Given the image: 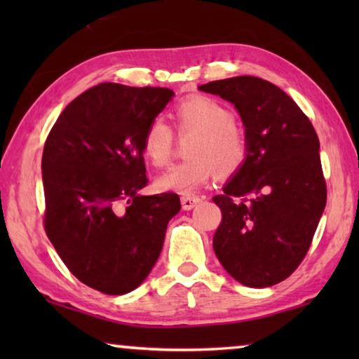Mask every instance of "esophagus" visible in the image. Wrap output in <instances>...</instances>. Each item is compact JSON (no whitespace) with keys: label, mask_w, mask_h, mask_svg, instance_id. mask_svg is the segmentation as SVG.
Listing matches in <instances>:
<instances>
[{"label":"esophagus","mask_w":359,"mask_h":359,"mask_svg":"<svg viewBox=\"0 0 359 359\" xmlns=\"http://www.w3.org/2000/svg\"><path fill=\"white\" fill-rule=\"evenodd\" d=\"M199 201H201V198H198V196H182V199H180L182 209L191 210Z\"/></svg>","instance_id":"esophagus-1"}]
</instances>
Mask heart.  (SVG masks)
I'll return each instance as SVG.
<instances>
[{"label": "heart", "mask_w": 359, "mask_h": 359, "mask_svg": "<svg viewBox=\"0 0 359 359\" xmlns=\"http://www.w3.org/2000/svg\"><path fill=\"white\" fill-rule=\"evenodd\" d=\"M174 120L180 135H196L188 155L158 175L160 191L191 194L208 184L214 172L220 177H231L239 172L248 156L247 137L233 121V114L209 96H190L174 109ZM175 135L168 121L154 118L144 133L142 150L155 166H165L172 156Z\"/></svg>", "instance_id": "b5f03b06"}]
</instances>
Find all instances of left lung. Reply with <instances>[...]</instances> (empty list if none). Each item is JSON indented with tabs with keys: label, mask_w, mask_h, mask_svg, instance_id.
<instances>
[{
	"label": "left lung",
	"mask_w": 359,
	"mask_h": 359,
	"mask_svg": "<svg viewBox=\"0 0 359 359\" xmlns=\"http://www.w3.org/2000/svg\"><path fill=\"white\" fill-rule=\"evenodd\" d=\"M238 109L245 165L212 198L222 210L214 252L228 274L264 288L296 271L326 205L320 141L311 120L277 85L253 76L199 87Z\"/></svg>",
	"instance_id": "1"
}]
</instances>
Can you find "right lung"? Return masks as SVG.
Masks as SVG:
<instances>
[{"label": "right lung", "mask_w": 359, "mask_h": 359, "mask_svg": "<svg viewBox=\"0 0 359 359\" xmlns=\"http://www.w3.org/2000/svg\"><path fill=\"white\" fill-rule=\"evenodd\" d=\"M174 92L100 83L71 101L44 144V228L66 267L106 294L141 285L160 257L175 193L142 196L144 133Z\"/></svg>", "instance_id": "add662e5"}]
</instances>
